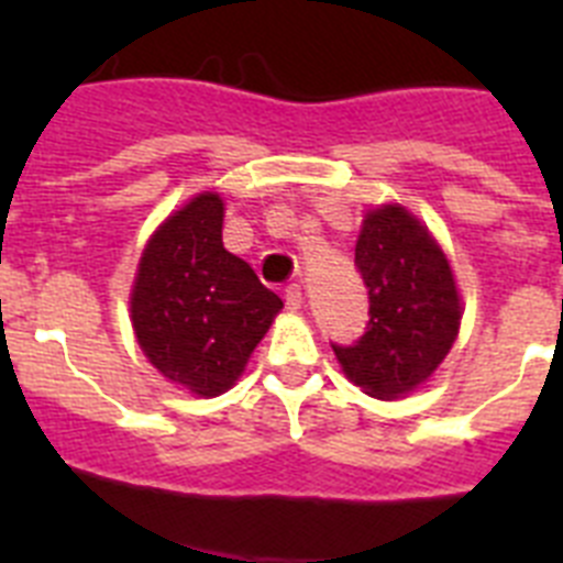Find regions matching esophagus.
I'll use <instances>...</instances> for the list:
<instances>
[{
    "instance_id": "obj_1",
    "label": "esophagus",
    "mask_w": 563,
    "mask_h": 563,
    "mask_svg": "<svg viewBox=\"0 0 563 563\" xmlns=\"http://www.w3.org/2000/svg\"><path fill=\"white\" fill-rule=\"evenodd\" d=\"M285 301H287V310H301L305 305V292H301V285H287L285 290Z\"/></svg>"
}]
</instances>
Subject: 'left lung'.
<instances>
[{
	"label": "left lung",
	"instance_id": "8db88e82",
	"mask_svg": "<svg viewBox=\"0 0 563 563\" xmlns=\"http://www.w3.org/2000/svg\"><path fill=\"white\" fill-rule=\"evenodd\" d=\"M355 265L369 287V330L332 350L366 395L397 400L434 377L460 335L456 276L429 225L400 202L363 213Z\"/></svg>",
	"mask_w": 563,
	"mask_h": 563
}]
</instances>
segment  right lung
Segmentation results:
<instances>
[{"label":"right lung","mask_w":563,"mask_h":563,"mask_svg":"<svg viewBox=\"0 0 563 563\" xmlns=\"http://www.w3.org/2000/svg\"><path fill=\"white\" fill-rule=\"evenodd\" d=\"M222 220L220 194H194L154 228L129 290L141 352L194 397L233 389L285 307L245 258L225 251Z\"/></svg>","instance_id":"obj_1"}]
</instances>
